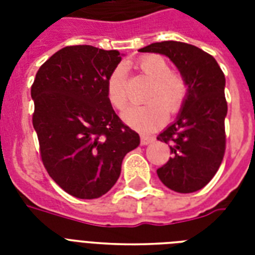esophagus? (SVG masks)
Returning <instances> with one entry per match:
<instances>
[{
  "label": "esophagus",
  "mask_w": 255,
  "mask_h": 255,
  "mask_svg": "<svg viewBox=\"0 0 255 255\" xmlns=\"http://www.w3.org/2000/svg\"><path fill=\"white\" fill-rule=\"evenodd\" d=\"M155 141V137H152V136H147V135H141L140 137V143L141 145H148V144H151Z\"/></svg>",
  "instance_id": "esophagus-1"
}]
</instances>
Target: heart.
<instances>
[{
	"instance_id": "heart-1",
	"label": "heart",
	"mask_w": 255,
	"mask_h": 255,
	"mask_svg": "<svg viewBox=\"0 0 255 255\" xmlns=\"http://www.w3.org/2000/svg\"><path fill=\"white\" fill-rule=\"evenodd\" d=\"M141 74L151 82L144 106H132L122 114L124 123L140 132H151L161 127L168 118V111L174 114L182 107L188 95L185 79L172 73L168 62L160 55H145L137 61ZM107 98L118 110L127 103L126 67L118 66L107 79Z\"/></svg>"
}]
</instances>
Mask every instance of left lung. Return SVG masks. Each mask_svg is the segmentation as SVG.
Instances as JSON below:
<instances>
[{
	"mask_svg": "<svg viewBox=\"0 0 255 255\" xmlns=\"http://www.w3.org/2000/svg\"><path fill=\"white\" fill-rule=\"evenodd\" d=\"M139 51L169 58L188 85L177 118L157 136L172 152L157 176L174 192L193 193L213 178L225 153V75L212 55L193 45L164 41Z\"/></svg>",
	"mask_w": 255,
	"mask_h": 255,
	"instance_id": "left-lung-1",
	"label": "left lung"
}]
</instances>
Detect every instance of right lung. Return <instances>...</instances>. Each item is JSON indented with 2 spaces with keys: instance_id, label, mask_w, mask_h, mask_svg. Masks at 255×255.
Wrapping results in <instances>:
<instances>
[{
  "instance_id": "1",
  "label": "right lung",
  "mask_w": 255,
  "mask_h": 255,
  "mask_svg": "<svg viewBox=\"0 0 255 255\" xmlns=\"http://www.w3.org/2000/svg\"><path fill=\"white\" fill-rule=\"evenodd\" d=\"M120 61L116 50L67 46L39 67L31 86L43 165L77 198L107 193L119 178L124 156L140 144L107 98V79Z\"/></svg>"
}]
</instances>
